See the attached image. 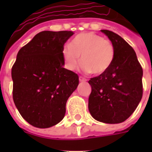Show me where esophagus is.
<instances>
[{"mask_svg":"<svg viewBox=\"0 0 152 152\" xmlns=\"http://www.w3.org/2000/svg\"><path fill=\"white\" fill-rule=\"evenodd\" d=\"M79 81H80V82H86V79L83 78V77H81V76H80V77H79Z\"/></svg>","mask_w":152,"mask_h":152,"instance_id":"obj_1","label":"esophagus"}]
</instances>
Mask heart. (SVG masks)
I'll use <instances>...</instances> for the list:
<instances>
[{
    "instance_id": "obj_1",
    "label": "heart",
    "mask_w": 152,
    "mask_h": 152,
    "mask_svg": "<svg viewBox=\"0 0 152 152\" xmlns=\"http://www.w3.org/2000/svg\"><path fill=\"white\" fill-rule=\"evenodd\" d=\"M62 53L67 69H76L81 55L83 71L94 75H101L109 69L115 53L113 45L109 40L91 31L76 36L70 45L63 47Z\"/></svg>"
}]
</instances>
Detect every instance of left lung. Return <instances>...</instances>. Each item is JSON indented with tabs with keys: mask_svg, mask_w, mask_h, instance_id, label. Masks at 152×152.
I'll return each mask as SVG.
<instances>
[{
	"mask_svg": "<svg viewBox=\"0 0 152 152\" xmlns=\"http://www.w3.org/2000/svg\"><path fill=\"white\" fill-rule=\"evenodd\" d=\"M111 40L114 59L103 74L89 80L91 94L89 111L94 119L107 124H119L134 113L142 97V68L136 53L113 31L101 30Z\"/></svg>",
	"mask_w": 152,
	"mask_h": 152,
	"instance_id": "left-lung-1",
	"label": "left lung"
}]
</instances>
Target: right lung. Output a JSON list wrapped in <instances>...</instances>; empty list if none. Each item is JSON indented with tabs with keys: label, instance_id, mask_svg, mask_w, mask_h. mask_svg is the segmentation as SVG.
<instances>
[{
	"label": "right lung",
	"instance_id": "right-lung-1",
	"mask_svg": "<svg viewBox=\"0 0 152 152\" xmlns=\"http://www.w3.org/2000/svg\"><path fill=\"white\" fill-rule=\"evenodd\" d=\"M73 34L41 31L17 54L11 71L13 99L22 117L34 127L59 123L67 99L79 85L77 74L63 67L64 44Z\"/></svg>",
	"mask_w": 152,
	"mask_h": 152
}]
</instances>
